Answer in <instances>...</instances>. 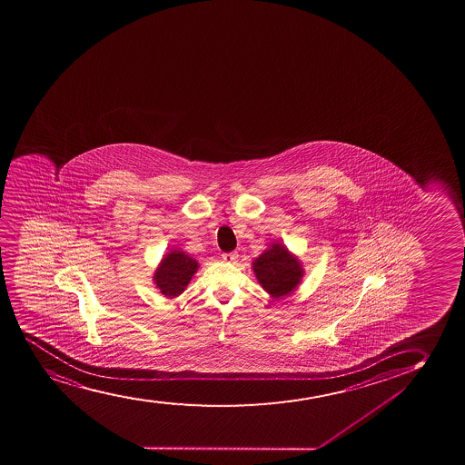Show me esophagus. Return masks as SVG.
Listing matches in <instances>:
<instances>
[{
    "instance_id": "34e87169",
    "label": "esophagus",
    "mask_w": 465,
    "mask_h": 465,
    "mask_svg": "<svg viewBox=\"0 0 465 465\" xmlns=\"http://www.w3.org/2000/svg\"><path fill=\"white\" fill-rule=\"evenodd\" d=\"M222 258H223V261H226V262H234L235 259L239 258V254L237 252H223L222 254Z\"/></svg>"
}]
</instances>
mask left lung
Returning <instances> with one entry per match:
<instances>
[{"label":"left lung","mask_w":465,"mask_h":465,"mask_svg":"<svg viewBox=\"0 0 465 465\" xmlns=\"http://www.w3.org/2000/svg\"><path fill=\"white\" fill-rule=\"evenodd\" d=\"M252 270L263 289L274 298L289 295L302 276L300 262L280 243L261 254L252 263Z\"/></svg>","instance_id":"left-lung-1"}]
</instances>
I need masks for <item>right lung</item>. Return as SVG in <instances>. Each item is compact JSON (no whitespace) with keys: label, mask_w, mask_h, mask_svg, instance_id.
<instances>
[{"label":"right lung","mask_w":465,"mask_h":465,"mask_svg":"<svg viewBox=\"0 0 465 465\" xmlns=\"http://www.w3.org/2000/svg\"><path fill=\"white\" fill-rule=\"evenodd\" d=\"M196 269L198 262L195 259L189 258L183 252H172L157 267L154 282L165 297H178L184 292Z\"/></svg>","instance_id":"add662e5"}]
</instances>
